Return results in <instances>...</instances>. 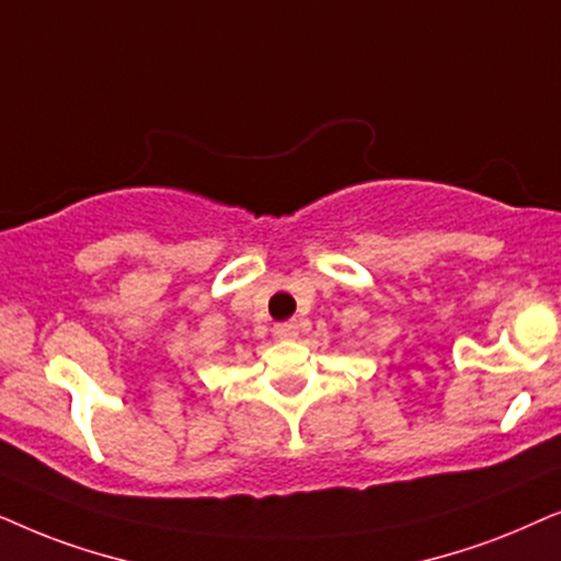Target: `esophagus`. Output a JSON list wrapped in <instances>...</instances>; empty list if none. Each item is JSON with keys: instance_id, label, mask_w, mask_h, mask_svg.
<instances>
[{"instance_id": "esophagus-1", "label": "esophagus", "mask_w": 561, "mask_h": 561, "mask_svg": "<svg viewBox=\"0 0 561 561\" xmlns=\"http://www.w3.org/2000/svg\"><path fill=\"white\" fill-rule=\"evenodd\" d=\"M297 331H300V325H297V320H285V323H276V325H274V335H276V339H295Z\"/></svg>"}]
</instances>
